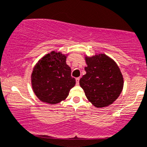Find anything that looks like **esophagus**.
I'll use <instances>...</instances> for the list:
<instances>
[{
	"label": "esophagus",
	"instance_id": "obj_1",
	"mask_svg": "<svg viewBox=\"0 0 147 147\" xmlns=\"http://www.w3.org/2000/svg\"><path fill=\"white\" fill-rule=\"evenodd\" d=\"M79 80H80V78H76V84L79 85Z\"/></svg>",
	"mask_w": 147,
	"mask_h": 147
}]
</instances>
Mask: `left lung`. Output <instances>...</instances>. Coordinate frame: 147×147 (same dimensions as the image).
Returning <instances> with one entry per match:
<instances>
[{
    "label": "left lung",
    "mask_w": 147,
    "mask_h": 147,
    "mask_svg": "<svg viewBox=\"0 0 147 147\" xmlns=\"http://www.w3.org/2000/svg\"><path fill=\"white\" fill-rule=\"evenodd\" d=\"M86 75L80 79V86L87 99L96 108L110 105L118 98L124 80L117 64L105 54L86 57Z\"/></svg>",
    "instance_id": "1"
}]
</instances>
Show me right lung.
I'll use <instances>...</instances> for the list:
<instances>
[{"instance_id":"right-lung-1","label":"right lung","mask_w":147,"mask_h":147,"mask_svg":"<svg viewBox=\"0 0 147 147\" xmlns=\"http://www.w3.org/2000/svg\"><path fill=\"white\" fill-rule=\"evenodd\" d=\"M66 58L61 53L53 51L34 67L31 75L32 88L41 101L50 104L60 102L67 98L75 85Z\"/></svg>"}]
</instances>
